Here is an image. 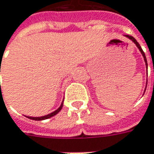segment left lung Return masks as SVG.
Masks as SVG:
<instances>
[{
	"label": "left lung",
	"mask_w": 154,
	"mask_h": 154,
	"mask_svg": "<svg viewBox=\"0 0 154 154\" xmlns=\"http://www.w3.org/2000/svg\"><path fill=\"white\" fill-rule=\"evenodd\" d=\"M125 37H126V38H128L130 39L131 41H133L134 44V45H136V46H137V48L139 49V51H140V53L142 54V56H143V57H144V61H145L146 67V70H147V62H146V58L145 53H144V51H142V49H141V47L140 46L139 43H138V42H137V41L135 40V38H133L132 36H129V35H125ZM146 84H147V83H146ZM145 91H146V89H145Z\"/></svg>",
	"instance_id": "left-lung-1"
}]
</instances>
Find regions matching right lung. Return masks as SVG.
Returning <instances> with one entry per match:
<instances>
[{"mask_svg": "<svg viewBox=\"0 0 154 154\" xmlns=\"http://www.w3.org/2000/svg\"><path fill=\"white\" fill-rule=\"evenodd\" d=\"M0 72H1V66H0ZM63 103V102H62ZM62 103V104H61V106L58 108V109H56V110H55V111H53L52 113H51V114H48V115L46 116H39V117H33V116H26V117H28V118H30V119H32V120H35V121H42V120H45V119H48V118H51V117H52V116H54L55 115H56L61 109H62V106H63V103Z\"/></svg>", "mask_w": 154, "mask_h": 154, "instance_id": "1", "label": "right lung"}]
</instances>
